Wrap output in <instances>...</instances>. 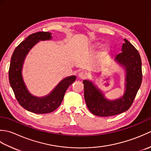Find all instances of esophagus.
Here are the masks:
<instances>
[{
	"instance_id": "obj_1",
	"label": "esophagus",
	"mask_w": 151,
	"mask_h": 151,
	"mask_svg": "<svg viewBox=\"0 0 151 151\" xmlns=\"http://www.w3.org/2000/svg\"><path fill=\"white\" fill-rule=\"evenodd\" d=\"M78 76H79V77L81 78H82V79H85V78H86L88 77L87 73L84 72V71H82V72L80 73Z\"/></svg>"
}]
</instances>
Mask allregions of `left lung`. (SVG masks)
Instances as JSON below:
<instances>
[{
	"label": "left lung",
	"mask_w": 151,
	"mask_h": 151,
	"mask_svg": "<svg viewBox=\"0 0 151 151\" xmlns=\"http://www.w3.org/2000/svg\"><path fill=\"white\" fill-rule=\"evenodd\" d=\"M122 52L115 60L126 70V89L123 97L115 101L106 99L102 93L89 81H84V99L91 113L100 117H107L123 113L132 106L142 82V60L138 51L129 41L124 39Z\"/></svg>",
	"instance_id": "obj_1"
}]
</instances>
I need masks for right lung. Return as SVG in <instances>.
Listing matches in <instances>:
<instances>
[{
	"label": "right lung",
	"mask_w": 151,
	"mask_h": 151,
	"mask_svg": "<svg viewBox=\"0 0 151 151\" xmlns=\"http://www.w3.org/2000/svg\"><path fill=\"white\" fill-rule=\"evenodd\" d=\"M51 37L50 33L47 32H39L29 35L15 48L11 58L9 81L15 98L22 108L35 114L50 113L58 108L67 88L76 80L75 76H70L62 80L54 90L45 97H34L27 90L21 75L25 57L40 40H50Z\"/></svg>",
	"instance_id": "1"
}]
</instances>
